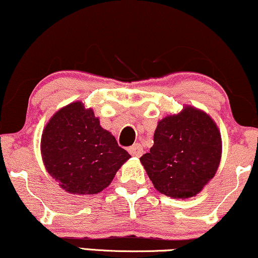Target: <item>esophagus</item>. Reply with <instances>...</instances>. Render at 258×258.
I'll return each instance as SVG.
<instances>
[{
    "instance_id": "esophagus-1",
    "label": "esophagus",
    "mask_w": 258,
    "mask_h": 258,
    "mask_svg": "<svg viewBox=\"0 0 258 258\" xmlns=\"http://www.w3.org/2000/svg\"><path fill=\"white\" fill-rule=\"evenodd\" d=\"M128 152L131 153L132 156H135V157H140V156L143 155V146L137 143V144L132 145L131 148H128Z\"/></svg>"
}]
</instances>
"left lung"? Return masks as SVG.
I'll return each instance as SVG.
<instances>
[{"mask_svg": "<svg viewBox=\"0 0 258 258\" xmlns=\"http://www.w3.org/2000/svg\"><path fill=\"white\" fill-rule=\"evenodd\" d=\"M221 136L213 119L195 107L158 121L153 146L140 157L159 193L187 199L214 177L221 158Z\"/></svg>", "mask_w": 258, "mask_h": 258, "instance_id": "1", "label": "left lung"}]
</instances>
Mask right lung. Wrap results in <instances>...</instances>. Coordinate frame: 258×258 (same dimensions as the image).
Returning a JSON list of instances; mask_svg holds the SVG:
<instances>
[{
  "instance_id": "right-lung-1",
  "label": "right lung",
  "mask_w": 258,
  "mask_h": 258,
  "mask_svg": "<svg viewBox=\"0 0 258 258\" xmlns=\"http://www.w3.org/2000/svg\"><path fill=\"white\" fill-rule=\"evenodd\" d=\"M45 168L68 193L97 194L131 156L102 128L91 108L77 101L48 120L41 136Z\"/></svg>"
}]
</instances>
